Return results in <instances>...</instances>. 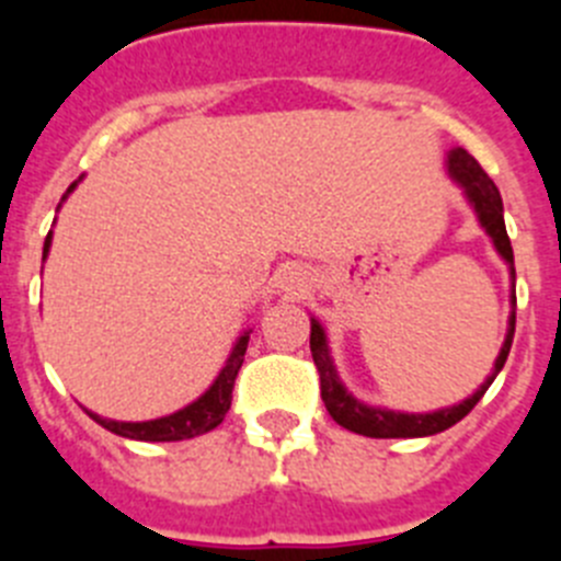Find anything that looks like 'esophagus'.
I'll return each mask as SVG.
<instances>
[{"instance_id": "1", "label": "esophagus", "mask_w": 561, "mask_h": 561, "mask_svg": "<svg viewBox=\"0 0 561 561\" xmlns=\"http://www.w3.org/2000/svg\"><path fill=\"white\" fill-rule=\"evenodd\" d=\"M300 286H304V284H300V277H297V275H291L289 280H286V289H289L291 295H297V291H300Z\"/></svg>"}]
</instances>
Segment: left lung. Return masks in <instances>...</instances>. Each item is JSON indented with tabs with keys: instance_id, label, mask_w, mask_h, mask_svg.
Segmentation results:
<instances>
[{
	"instance_id": "left-lung-1",
	"label": "left lung",
	"mask_w": 561,
	"mask_h": 561,
	"mask_svg": "<svg viewBox=\"0 0 561 561\" xmlns=\"http://www.w3.org/2000/svg\"><path fill=\"white\" fill-rule=\"evenodd\" d=\"M449 173L463 185L466 196L474 205L480 216V225L485 227V232L492 236L494 247H497L500 255L505 257V264L512 266L514 277V250L512 241H508V232H505L503 221V199H500V191L489 173L480 168V162L474 160L472 153L463 151V148H455L449 153ZM517 304V297H514ZM514 323L517 317L512 311V323H508V334H505L503 351H500L497 362H494V374L480 385V390L474 396H469L466 401L455 404V408L438 410V413H424V415H408V413H393V410H376L368 404H359L348 390L342 388L340 379H336V370L331 365L329 345H325V334L320 329L317 320H311V356H314L317 374H320V396H323L325 410L331 413V419L340 424V427L351 430V433L368 435V438H424V435H435L449 430L453 424H458L463 415L472 413V408L483 399V393L489 390V385L494 381V376L503 370L505 359H508V351H512L514 340Z\"/></svg>"
}]
</instances>
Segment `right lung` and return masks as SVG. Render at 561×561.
<instances>
[{"instance_id":"right-lung-1","label":"right lung","mask_w":561,"mask_h":561,"mask_svg":"<svg viewBox=\"0 0 561 561\" xmlns=\"http://www.w3.org/2000/svg\"><path fill=\"white\" fill-rule=\"evenodd\" d=\"M72 187L76 185H69V191H72ZM49 238H53V232L44 238V257H47V250H49ZM247 342H250V334H244L236 342V348H232L230 359H227V365L221 368L219 379L213 381V388L207 390L202 399H196L193 404H187L185 410H180V413L165 415V419H157V421H137V424H131V421H108L95 413H89V415H92L101 427H106L108 433L123 435V438H134V440H185V438H193V435L210 433V430L219 427L221 421H225L227 410H230L236 376L238 370H241V365H244Z\"/></svg>"}]
</instances>
